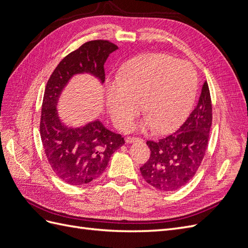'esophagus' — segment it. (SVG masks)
Instances as JSON below:
<instances>
[{"instance_id":"34e87169","label":"esophagus","mask_w":248,"mask_h":248,"mask_svg":"<svg viewBox=\"0 0 248 248\" xmlns=\"http://www.w3.org/2000/svg\"><path fill=\"white\" fill-rule=\"evenodd\" d=\"M139 140H140L138 139V138H132V137H128V138H126V140H125V141L127 142V144H131V142L139 141Z\"/></svg>"}]
</instances>
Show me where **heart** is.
I'll list each match as a JSON object with an SVG mask.
<instances>
[{
    "label": "heart",
    "instance_id": "obj_1",
    "mask_svg": "<svg viewBox=\"0 0 248 248\" xmlns=\"http://www.w3.org/2000/svg\"><path fill=\"white\" fill-rule=\"evenodd\" d=\"M198 84L197 71L189 63L162 54L142 56L108 85L107 108L112 122L124 128L136 117L141 102L147 117L140 127L154 126L155 131L166 132L188 115Z\"/></svg>",
    "mask_w": 248,
    "mask_h": 248
}]
</instances>
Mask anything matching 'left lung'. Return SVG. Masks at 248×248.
I'll return each instance as SVG.
<instances>
[{"instance_id": "left-lung-1", "label": "left lung", "mask_w": 248, "mask_h": 248, "mask_svg": "<svg viewBox=\"0 0 248 248\" xmlns=\"http://www.w3.org/2000/svg\"><path fill=\"white\" fill-rule=\"evenodd\" d=\"M211 124V97L205 81L198 106L183 125L169 137L147 141L151 155L140 169L146 182L161 191H175L188 183L205 156Z\"/></svg>"}]
</instances>
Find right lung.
I'll use <instances>...</instances> for the list:
<instances>
[{
  "mask_svg": "<svg viewBox=\"0 0 248 248\" xmlns=\"http://www.w3.org/2000/svg\"><path fill=\"white\" fill-rule=\"evenodd\" d=\"M117 49L116 44L107 40L82 44L59 63L47 81L41 109V140L49 166L67 184L85 185L98 178L110 156L125 142L121 134L107 129L98 119L78 127L66 125L57 108L73 77L90 74L102 85L106 79L104 63Z\"/></svg>",
  "mask_w": 248,
  "mask_h": 248,
  "instance_id": "1",
  "label": "right lung"
}]
</instances>
